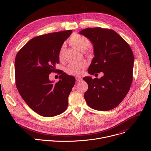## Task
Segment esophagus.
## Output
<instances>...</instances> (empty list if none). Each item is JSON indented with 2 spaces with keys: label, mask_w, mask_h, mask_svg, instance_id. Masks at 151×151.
I'll list each match as a JSON object with an SVG mask.
<instances>
[{
  "label": "esophagus",
  "mask_w": 151,
  "mask_h": 151,
  "mask_svg": "<svg viewBox=\"0 0 151 151\" xmlns=\"http://www.w3.org/2000/svg\"><path fill=\"white\" fill-rule=\"evenodd\" d=\"M76 79L77 81H82V78L81 76H77L76 77Z\"/></svg>",
  "instance_id": "esophagus-1"
}]
</instances>
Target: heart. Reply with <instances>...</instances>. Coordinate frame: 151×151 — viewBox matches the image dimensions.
<instances>
[{"instance_id":"obj_1","label":"heart","mask_w":151,"mask_h":151,"mask_svg":"<svg viewBox=\"0 0 151 151\" xmlns=\"http://www.w3.org/2000/svg\"><path fill=\"white\" fill-rule=\"evenodd\" d=\"M69 43L73 48L81 52L85 51L91 46V43L88 39L78 34L73 35L71 37L69 40ZM64 54V47L62 46L58 52V58L60 60L63 59ZM86 67H87V64L84 62L72 63L69 64L65 68V72L69 75L78 76L83 72Z\"/></svg>"}]
</instances>
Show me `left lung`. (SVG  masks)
<instances>
[{
  "label": "left lung",
  "instance_id": "obj_1",
  "mask_svg": "<svg viewBox=\"0 0 151 151\" xmlns=\"http://www.w3.org/2000/svg\"><path fill=\"white\" fill-rule=\"evenodd\" d=\"M79 34L93 44L94 57L88 69L90 75L102 72L103 76L83 78L88 85L84 98L91 108L111 110L125 98L133 81L134 55L126 42L116 32L100 27L83 29Z\"/></svg>",
  "mask_w": 151,
  "mask_h": 151
}]
</instances>
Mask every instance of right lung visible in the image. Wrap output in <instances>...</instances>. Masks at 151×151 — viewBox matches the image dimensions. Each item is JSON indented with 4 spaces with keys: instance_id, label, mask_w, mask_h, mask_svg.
<instances>
[{
    "instance_id": "add662e5",
    "label": "right lung",
    "mask_w": 151,
    "mask_h": 151,
    "mask_svg": "<svg viewBox=\"0 0 151 151\" xmlns=\"http://www.w3.org/2000/svg\"><path fill=\"white\" fill-rule=\"evenodd\" d=\"M72 30L35 37L17 53L15 75L18 91L30 108L37 114L52 117L62 114L68 106V97L75 79L61 72L54 83L49 75L57 71L58 52Z\"/></svg>"
}]
</instances>
